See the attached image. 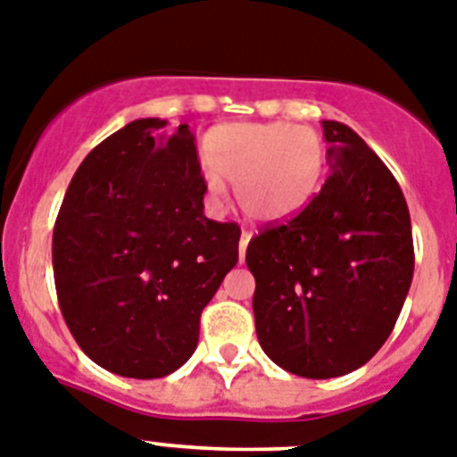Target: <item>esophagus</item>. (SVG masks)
<instances>
[{
	"label": "esophagus",
	"mask_w": 457,
	"mask_h": 457,
	"mask_svg": "<svg viewBox=\"0 0 457 457\" xmlns=\"http://www.w3.org/2000/svg\"><path fill=\"white\" fill-rule=\"evenodd\" d=\"M249 240H252V233L249 231H243V236H240V263H243L245 261V252H247V245H249Z\"/></svg>",
	"instance_id": "1"
}]
</instances>
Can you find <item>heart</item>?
<instances>
[{
	"label": "heart",
	"mask_w": 457,
	"mask_h": 457,
	"mask_svg": "<svg viewBox=\"0 0 457 457\" xmlns=\"http://www.w3.org/2000/svg\"><path fill=\"white\" fill-rule=\"evenodd\" d=\"M203 187L214 208L233 185L243 212L259 224L294 220L310 205L326 173V143L291 122L221 124L203 140Z\"/></svg>",
	"instance_id": "obj_1"
}]
</instances>
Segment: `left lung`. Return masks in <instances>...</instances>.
Returning <instances> with one entry per match:
<instances>
[{
    "label": "left lung",
    "mask_w": 457,
    "mask_h": 457,
    "mask_svg": "<svg viewBox=\"0 0 457 457\" xmlns=\"http://www.w3.org/2000/svg\"><path fill=\"white\" fill-rule=\"evenodd\" d=\"M328 180L294 220L249 240L261 349L307 379L370 361L395 326L414 277L403 189L351 127L323 120Z\"/></svg>",
    "instance_id": "left-lung-1"
}]
</instances>
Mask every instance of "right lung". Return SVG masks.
Instances as JSON below:
<instances>
[{
    "instance_id": "obj_1",
    "label": "right lung",
    "mask_w": 457,
    "mask_h": 457,
    "mask_svg": "<svg viewBox=\"0 0 457 457\" xmlns=\"http://www.w3.org/2000/svg\"><path fill=\"white\" fill-rule=\"evenodd\" d=\"M136 120L78 166L53 231L57 300L78 346L131 379L196 351L201 312L237 263L240 226L203 214L194 136Z\"/></svg>"
}]
</instances>
